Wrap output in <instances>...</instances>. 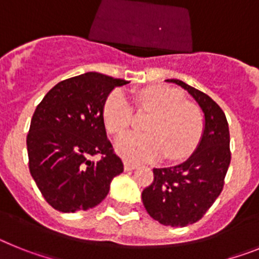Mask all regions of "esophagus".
Masks as SVG:
<instances>
[{
  "label": "esophagus",
  "mask_w": 259,
  "mask_h": 259,
  "mask_svg": "<svg viewBox=\"0 0 259 259\" xmlns=\"http://www.w3.org/2000/svg\"><path fill=\"white\" fill-rule=\"evenodd\" d=\"M137 167V164L131 163V162H124V170L125 171H132Z\"/></svg>",
  "instance_id": "1"
}]
</instances>
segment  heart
<instances>
[{"label": "heart", "mask_w": 259, "mask_h": 259, "mask_svg": "<svg viewBox=\"0 0 259 259\" xmlns=\"http://www.w3.org/2000/svg\"><path fill=\"white\" fill-rule=\"evenodd\" d=\"M140 110L153 113L146 124V134L122 135L115 141V150L130 162L154 161L166 154L171 159L188 155L197 145L203 119L196 104L184 100L178 89L150 85L135 95ZM107 132L120 135L134 122V109L120 89L111 92L104 106Z\"/></svg>", "instance_id": "heart-1"}]
</instances>
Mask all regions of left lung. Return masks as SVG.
Instances as JSON below:
<instances>
[{
  "mask_svg": "<svg viewBox=\"0 0 259 259\" xmlns=\"http://www.w3.org/2000/svg\"><path fill=\"white\" fill-rule=\"evenodd\" d=\"M178 84L196 100L205 118L197 148L187 161L153 168L154 180L141 198L148 214L164 226L185 227L202 218L218 198L231 162L230 131L223 110L207 95L178 79Z\"/></svg>",
  "mask_w": 259,
  "mask_h": 259,
  "instance_id": "1",
  "label": "left lung"
}]
</instances>
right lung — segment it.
Here are the masks:
<instances>
[{"mask_svg":"<svg viewBox=\"0 0 259 259\" xmlns=\"http://www.w3.org/2000/svg\"><path fill=\"white\" fill-rule=\"evenodd\" d=\"M125 80L87 72L53 87L36 107L27 135L29 172L50 206L75 212L97 206L123 172L107 140L104 106ZM102 155L100 161L90 159Z\"/></svg>","mask_w":259,"mask_h":259,"instance_id":"right-lung-1","label":"right lung"}]
</instances>
